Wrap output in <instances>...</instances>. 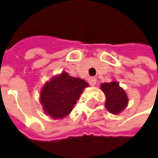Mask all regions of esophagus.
Returning <instances> with one entry per match:
<instances>
[{
    "label": "esophagus",
    "mask_w": 158,
    "mask_h": 158,
    "mask_svg": "<svg viewBox=\"0 0 158 158\" xmlns=\"http://www.w3.org/2000/svg\"><path fill=\"white\" fill-rule=\"evenodd\" d=\"M88 81H89L90 86H95V84H96V79L95 78H89L88 79Z\"/></svg>",
    "instance_id": "obj_1"
}]
</instances>
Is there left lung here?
<instances>
[{"mask_svg":"<svg viewBox=\"0 0 158 158\" xmlns=\"http://www.w3.org/2000/svg\"><path fill=\"white\" fill-rule=\"evenodd\" d=\"M101 89L106 97L105 108L110 113L118 114L127 107L129 102L127 94L117 81L102 83Z\"/></svg>","mask_w":158,"mask_h":158,"instance_id":"obj_1","label":"left lung"}]
</instances>
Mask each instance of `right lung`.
<instances>
[{"instance_id": "1", "label": "right lung", "mask_w": 158, "mask_h": 158, "mask_svg": "<svg viewBox=\"0 0 158 158\" xmlns=\"http://www.w3.org/2000/svg\"><path fill=\"white\" fill-rule=\"evenodd\" d=\"M89 87L84 79L62 72L46 82L40 92V103L47 115L63 119L71 112L84 89Z\"/></svg>"}]
</instances>
